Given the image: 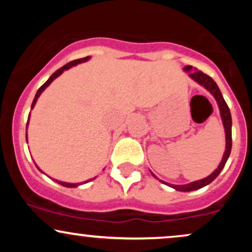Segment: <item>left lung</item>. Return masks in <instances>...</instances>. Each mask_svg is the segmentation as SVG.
<instances>
[{"label":"left lung","mask_w":252,"mask_h":252,"mask_svg":"<svg viewBox=\"0 0 252 252\" xmlns=\"http://www.w3.org/2000/svg\"><path fill=\"white\" fill-rule=\"evenodd\" d=\"M184 70L190 71L192 70V66H186ZM189 77L192 78V79H194L195 82H198L200 85L204 86L205 89L209 90L211 94L215 96L217 103H218L219 109H220L222 124H224L225 134H226V150H225L224 156H222V160H221L220 164H219V167L210 176L202 179V180L192 182V184L182 185V186H180V185H170L173 189H175L176 190H182V192H189V190L199 189H201V187L211 184V182L215 180L217 176L219 175V173L221 172V169L224 168L228 156H230L231 148H232V129H231L232 128V118H231L230 109H228L226 102H225V99L222 98V94H221L220 90H219V88H218V85H217V83L209 76V74L204 73L202 71L195 70V71L189 72Z\"/></svg>","instance_id":"left-lung-1"}]
</instances>
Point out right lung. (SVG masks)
I'll return each mask as SVG.
<instances>
[{
  "label": "right lung",
  "mask_w": 252,
  "mask_h": 252,
  "mask_svg": "<svg viewBox=\"0 0 252 252\" xmlns=\"http://www.w3.org/2000/svg\"><path fill=\"white\" fill-rule=\"evenodd\" d=\"M89 58H90V57H85V58H82V59L73 60V62H70L68 63H66V65H63L62 68H59V70H57L56 72H54V73L52 74V76H51L50 78H48L47 82H46L45 84H43L42 86H40L39 90H37V92H36L35 97H34L33 103H32V109H33V106L35 105L37 97H39L40 94H41V92L43 91V90H45L46 88H47V86L50 85V84H51L52 82H53V80L56 79V78H57L58 76H60V74H62L63 71H65V70H68V68L72 67V66L77 65V63H83V62H86V60H89ZM28 118H30V116H28ZM26 140H27V132H26ZM56 181L58 182V184H60V185H62V186H65V187H77V184H68V182H62V181H58V180H56ZM86 182H88V181H86Z\"/></svg>",
  "instance_id": "right-lung-1"
}]
</instances>
